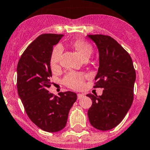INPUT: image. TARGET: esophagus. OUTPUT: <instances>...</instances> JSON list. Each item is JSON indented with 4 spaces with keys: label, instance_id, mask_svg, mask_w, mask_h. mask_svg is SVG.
Wrapping results in <instances>:
<instances>
[{
    "label": "esophagus",
    "instance_id": "1",
    "mask_svg": "<svg viewBox=\"0 0 150 150\" xmlns=\"http://www.w3.org/2000/svg\"><path fill=\"white\" fill-rule=\"evenodd\" d=\"M85 96L84 94H82V93H78V99H81L82 98H83Z\"/></svg>",
    "mask_w": 150,
    "mask_h": 150
}]
</instances>
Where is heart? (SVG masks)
<instances>
[{"mask_svg": "<svg viewBox=\"0 0 150 150\" xmlns=\"http://www.w3.org/2000/svg\"><path fill=\"white\" fill-rule=\"evenodd\" d=\"M74 46L78 50V52L85 59H88L91 57L93 53V47L87 42L83 40H78L74 43ZM63 52V47L61 45H57L53 49L51 56V65L56 67L59 64L61 57ZM66 86L73 89H79L83 86L84 82V76L82 74L76 72H70L67 74L64 79Z\"/></svg>", "mask_w": 150, "mask_h": 150, "instance_id": "heart-1", "label": "heart"}]
</instances>
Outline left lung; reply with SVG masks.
Returning <instances> with one entry per match:
<instances>
[{"label": "left lung", "instance_id": "8db88e82", "mask_svg": "<svg viewBox=\"0 0 150 150\" xmlns=\"http://www.w3.org/2000/svg\"><path fill=\"white\" fill-rule=\"evenodd\" d=\"M87 37L95 42L99 53L93 88L104 89L101 96L87 95L93 102L88 119L94 128L110 130L120 124L131 108L136 72L130 55L112 37L102 34Z\"/></svg>", "mask_w": 150, "mask_h": 150}]
</instances>
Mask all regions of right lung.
Returning <instances> with one entry per match:
<instances>
[{"label":"right lung","instance_id":"add662e5","mask_svg":"<svg viewBox=\"0 0 150 150\" xmlns=\"http://www.w3.org/2000/svg\"><path fill=\"white\" fill-rule=\"evenodd\" d=\"M63 34H44L27 47L17 65L18 96L31 121L47 132H57L66 126L71 107L77 94L71 91L49 92L51 86L50 67L53 46Z\"/></svg>","mask_w":150,"mask_h":150}]
</instances>
